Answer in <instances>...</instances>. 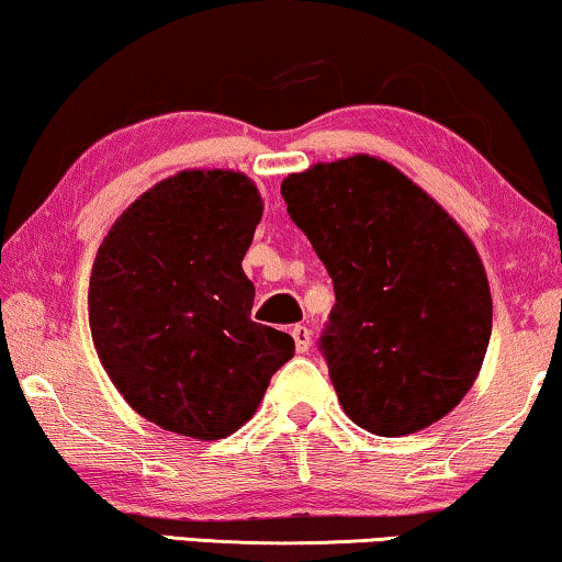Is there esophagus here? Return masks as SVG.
<instances>
[{"mask_svg":"<svg viewBox=\"0 0 562 562\" xmlns=\"http://www.w3.org/2000/svg\"><path fill=\"white\" fill-rule=\"evenodd\" d=\"M291 337H294V345H296V352H306L312 345V329L304 327V325H294L291 327Z\"/></svg>","mask_w":562,"mask_h":562,"instance_id":"obj_1","label":"esophagus"}]
</instances>
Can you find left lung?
Segmentation results:
<instances>
[{"label": "left lung", "mask_w": 562, "mask_h": 562, "mask_svg": "<svg viewBox=\"0 0 562 562\" xmlns=\"http://www.w3.org/2000/svg\"><path fill=\"white\" fill-rule=\"evenodd\" d=\"M281 194L333 279L319 350L345 414L398 437L456 409L481 371L494 310L463 229L371 156L291 173Z\"/></svg>", "instance_id": "left-lung-1"}]
</instances>
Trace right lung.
<instances>
[{
    "label": "right lung",
    "mask_w": 562,
    "mask_h": 562,
    "mask_svg": "<svg viewBox=\"0 0 562 562\" xmlns=\"http://www.w3.org/2000/svg\"><path fill=\"white\" fill-rule=\"evenodd\" d=\"M263 202L248 176L181 171L127 206L99 245L89 325L125 402L168 432L220 440L256 414L294 356L250 319L243 271Z\"/></svg>",
    "instance_id": "right-lung-1"
}]
</instances>
